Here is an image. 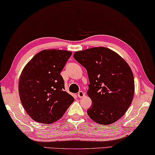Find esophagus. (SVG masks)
Instances as JSON below:
<instances>
[{"label":"esophagus","instance_id":"1","mask_svg":"<svg viewBox=\"0 0 155 155\" xmlns=\"http://www.w3.org/2000/svg\"><path fill=\"white\" fill-rule=\"evenodd\" d=\"M77 95H78V97H79V98H82V97H83L85 96V92H83V91H79V92H78Z\"/></svg>","mask_w":155,"mask_h":155}]
</instances>
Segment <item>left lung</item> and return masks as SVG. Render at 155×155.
<instances>
[{"label":"left lung","mask_w":155,"mask_h":155,"mask_svg":"<svg viewBox=\"0 0 155 155\" xmlns=\"http://www.w3.org/2000/svg\"><path fill=\"white\" fill-rule=\"evenodd\" d=\"M74 58L87 72V95L92 102L87 111L88 116L102 125L117 121L125 114L133 99L134 76L128 64L104 47L77 51Z\"/></svg>","instance_id":"left-lung-1"}]
</instances>
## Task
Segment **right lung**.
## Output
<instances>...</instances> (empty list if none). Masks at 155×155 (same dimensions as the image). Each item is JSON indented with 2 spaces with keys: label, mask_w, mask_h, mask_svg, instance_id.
<instances>
[{
  "label": "right lung",
  "mask_w": 155,
  "mask_h": 155,
  "mask_svg": "<svg viewBox=\"0 0 155 155\" xmlns=\"http://www.w3.org/2000/svg\"><path fill=\"white\" fill-rule=\"evenodd\" d=\"M72 55L70 51L45 50L22 71L19 96L26 112L34 121L49 124L60 119L74 101L65 91L61 72Z\"/></svg>",
  "instance_id": "add662e5"
}]
</instances>
